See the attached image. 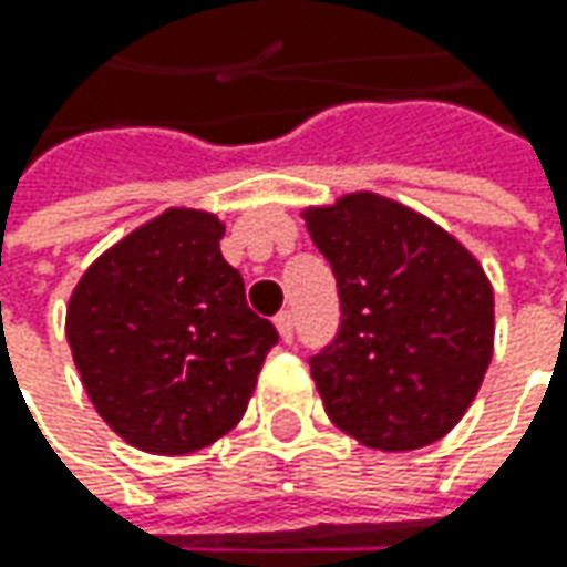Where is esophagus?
<instances>
[{
	"label": "esophagus",
	"instance_id": "obj_1",
	"mask_svg": "<svg viewBox=\"0 0 567 567\" xmlns=\"http://www.w3.org/2000/svg\"><path fill=\"white\" fill-rule=\"evenodd\" d=\"M274 324H277V331H280L284 343H293V316H290V312H277Z\"/></svg>",
	"mask_w": 567,
	"mask_h": 567
}]
</instances>
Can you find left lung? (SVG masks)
I'll return each instance as SVG.
<instances>
[{
  "instance_id": "left-lung-1",
  "label": "left lung",
  "mask_w": 567,
  "mask_h": 567,
  "mask_svg": "<svg viewBox=\"0 0 567 567\" xmlns=\"http://www.w3.org/2000/svg\"><path fill=\"white\" fill-rule=\"evenodd\" d=\"M340 328L312 379L331 423L379 451H413L467 413L492 360L495 312L480 261L429 217L372 192L309 207Z\"/></svg>"
}]
</instances>
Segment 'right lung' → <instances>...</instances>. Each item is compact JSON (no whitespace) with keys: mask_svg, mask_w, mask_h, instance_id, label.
I'll return each instance as SVG.
<instances>
[{"mask_svg":"<svg viewBox=\"0 0 567 567\" xmlns=\"http://www.w3.org/2000/svg\"><path fill=\"white\" fill-rule=\"evenodd\" d=\"M224 224L169 207L103 251L65 312L84 391L106 425L151 454L214 445L243 420L277 328L220 255Z\"/></svg>","mask_w":567,"mask_h":567,"instance_id":"obj_1","label":"right lung"}]
</instances>
